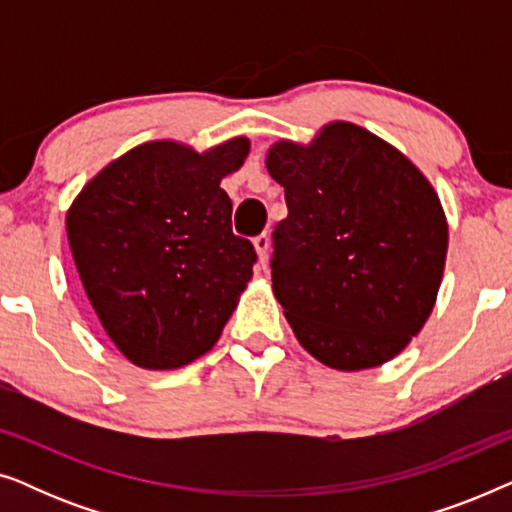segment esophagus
<instances>
[{
  "instance_id": "obj_1",
  "label": "esophagus",
  "mask_w": 512,
  "mask_h": 512,
  "mask_svg": "<svg viewBox=\"0 0 512 512\" xmlns=\"http://www.w3.org/2000/svg\"><path fill=\"white\" fill-rule=\"evenodd\" d=\"M254 247H256V254H258V263H261L265 268V263H268V251H270V237L265 233L254 237Z\"/></svg>"
}]
</instances>
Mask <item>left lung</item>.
<instances>
[{"mask_svg": "<svg viewBox=\"0 0 512 512\" xmlns=\"http://www.w3.org/2000/svg\"><path fill=\"white\" fill-rule=\"evenodd\" d=\"M289 216L272 233V291L300 345L335 370L401 354L436 305L447 256L438 193L373 132L333 121L272 144Z\"/></svg>", "mask_w": 512, "mask_h": 512, "instance_id": "obj_1", "label": "left lung"}]
</instances>
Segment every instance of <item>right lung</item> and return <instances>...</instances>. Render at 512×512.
<instances>
[{
  "instance_id": "1",
  "label": "right lung",
  "mask_w": 512,
  "mask_h": 512,
  "mask_svg": "<svg viewBox=\"0 0 512 512\" xmlns=\"http://www.w3.org/2000/svg\"><path fill=\"white\" fill-rule=\"evenodd\" d=\"M249 139L207 151L158 139L95 174L67 212V240L100 324L125 359L174 370L209 352L254 275V244L233 235L221 179Z\"/></svg>"
}]
</instances>
